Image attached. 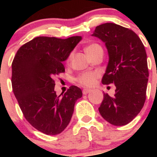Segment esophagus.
<instances>
[{
    "mask_svg": "<svg viewBox=\"0 0 157 157\" xmlns=\"http://www.w3.org/2000/svg\"><path fill=\"white\" fill-rule=\"evenodd\" d=\"M90 92V90H89V89H84V90H83V94L86 95V94H88Z\"/></svg>",
    "mask_w": 157,
    "mask_h": 157,
    "instance_id": "esophagus-1",
    "label": "esophagus"
}]
</instances>
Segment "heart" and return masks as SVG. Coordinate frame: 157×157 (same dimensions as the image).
<instances>
[{
    "mask_svg": "<svg viewBox=\"0 0 157 157\" xmlns=\"http://www.w3.org/2000/svg\"><path fill=\"white\" fill-rule=\"evenodd\" d=\"M99 49H102L98 44H90L85 48V52L89 58H92ZM99 77V74L96 72H86L83 73L77 77V81L85 87H92L96 83V80Z\"/></svg>",
    "mask_w": 157,
    "mask_h": 157,
    "instance_id": "b5f03b06",
    "label": "heart"
}]
</instances>
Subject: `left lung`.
Returning a JSON list of instances; mask_svg holds the SVG:
<instances>
[{"label":"left lung","mask_w":157,"mask_h":157,"mask_svg":"<svg viewBox=\"0 0 157 157\" xmlns=\"http://www.w3.org/2000/svg\"><path fill=\"white\" fill-rule=\"evenodd\" d=\"M92 36L103 42L108 51L102 83L116 87L113 97L104 93L99 113L113 125H125L138 115L146 99L149 72L145 48L134 32L115 23L96 26Z\"/></svg>","instance_id":"obj_1"}]
</instances>
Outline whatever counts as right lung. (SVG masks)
Instances as JSON below:
<instances>
[{
	"mask_svg": "<svg viewBox=\"0 0 157 157\" xmlns=\"http://www.w3.org/2000/svg\"><path fill=\"white\" fill-rule=\"evenodd\" d=\"M82 40L39 36L22 45L12 63V87L26 119L38 131L56 135L68 125L82 90L71 86L57 96L55 76L64 72L62 62Z\"/></svg>",
	"mask_w": 157,
	"mask_h": 157,
	"instance_id": "add662e5",
	"label": "right lung"
}]
</instances>
